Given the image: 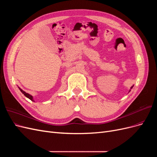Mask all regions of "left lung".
Listing matches in <instances>:
<instances>
[{
  "mask_svg": "<svg viewBox=\"0 0 157 157\" xmlns=\"http://www.w3.org/2000/svg\"><path fill=\"white\" fill-rule=\"evenodd\" d=\"M133 88V86H132V87H131V88Z\"/></svg>",
  "mask_w": 157,
  "mask_h": 157,
  "instance_id": "1",
  "label": "left lung"
}]
</instances>
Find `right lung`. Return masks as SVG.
Returning a JSON list of instances; mask_svg holds the SVG:
<instances>
[{"label": "right lung", "instance_id": "add662e5", "mask_svg": "<svg viewBox=\"0 0 157 157\" xmlns=\"http://www.w3.org/2000/svg\"><path fill=\"white\" fill-rule=\"evenodd\" d=\"M19 89H20V91L23 94H24V96H25V97H27V98H29V99H31V101H34V100H33V96H31V95L30 94H28V93H26L25 92H24V91H23V90H21L20 88H19Z\"/></svg>", "mask_w": 157, "mask_h": 157}]
</instances>
